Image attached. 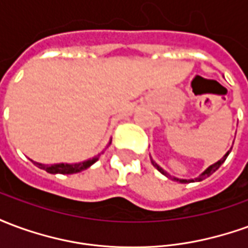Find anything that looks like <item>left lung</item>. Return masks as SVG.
I'll return each mask as SVG.
<instances>
[{
  "label": "left lung",
  "instance_id": "1",
  "mask_svg": "<svg viewBox=\"0 0 248 248\" xmlns=\"http://www.w3.org/2000/svg\"><path fill=\"white\" fill-rule=\"evenodd\" d=\"M231 149H232V147H231ZM231 149H230V150L227 151V153H226V154H224L223 158H222V159H219V161H218V162H215V163H214V165H211V166H208L207 169H206V170H204V171H203L202 174H201V175H199V177L194 178V179H178V178H172V179H174V181H179V182H181V183L201 182V181H203V179H206V178H207V177H210V175H211V174H213V172L217 171V170H218L219 167L222 166V163H223V162L226 161V158H227V156H229V154H230V151H231ZM151 163H153V166L155 167V169H156V170H158V171L162 172V174H163V175H166L167 178H170V177H171V175H169V174H167V172L165 171V170H163V169H162L161 166H158V165H156L155 162L153 161V159H151Z\"/></svg>",
  "mask_w": 248,
  "mask_h": 248
}]
</instances>
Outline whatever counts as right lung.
<instances>
[{
    "label": "right lung",
    "instance_id": "obj_1",
    "mask_svg": "<svg viewBox=\"0 0 248 248\" xmlns=\"http://www.w3.org/2000/svg\"><path fill=\"white\" fill-rule=\"evenodd\" d=\"M110 145V143H108ZM99 155L101 154H98L92 159H87V161L79 162V163H57V165H44V163H38V162H33L35 166L40 167L42 170H45V171L50 172V174H76V172L83 171V170H86L89 167L94 165L95 162L99 159Z\"/></svg>",
    "mask_w": 248,
    "mask_h": 248
}]
</instances>
